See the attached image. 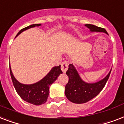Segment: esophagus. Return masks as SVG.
<instances>
[{
    "label": "esophagus",
    "mask_w": 124,
    "mask_h": 124,
    "mask_svg": "<svg viewBox=\"0 0 124 124\" xmlns=\"http://www.w3.org/2000/svg\"><path fill=\"white\" fill-rule=\"evenodd\" d=\"M68 67H69V64H68L67 61H64L63 63H61V70L63 71V72L65 73L67 72V69H68Z\"/></svg>",
    "instance_id": "obj_1"
}]
</instances>
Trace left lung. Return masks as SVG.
<instances>
[{
	"instance_id": "8db88e82",
	"label": "left lung",
	"mask_w": 124,
	"mask_h": 124,
	"mask_svg": "<svg viewBox=\"0 0 124 124\" xmlns=\"http://www.w3.org/2000/svg\"><path fill=\"white\" fill-rule=\"evenodd\" d=\"M91 32H103L108 35L104 28L93 24H85ZM111 70L103 79L96 83H87L81 79L73 64L69 65L67 75L69 81L65 86V96L69 101L74 103H84L96 97L105 87L109 79Z\"/></svg>"
}]
</instances>
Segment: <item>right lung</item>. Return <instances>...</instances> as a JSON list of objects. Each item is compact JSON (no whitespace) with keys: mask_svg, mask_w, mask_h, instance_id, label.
Returning <instances> with one entry per match:
<instances>
[{"mask_svg":"<svg viewBox=\"0 0 124 124\" xmlns=\"http://www.w3.org/2000/svg\"><path fill=\"white\" fill-rule=\"evenodd\" d=\"M41 25V24H35L24 28L19 31L16 37L26 30ZM9 71L12 82L18 94L23 100L35 105H42L46 101L49 95V88L50 85L57 79V77L63 73L61 70V65L54 67L48 73V74L40 81L33 84L26 85L20 83L15 79L10 66Z\"/></svg>","mask_w":124,"mask_h":124,"instance_id":"right-lung-1","label":"right lung"}]
</instances>
